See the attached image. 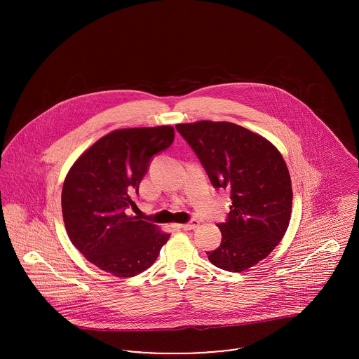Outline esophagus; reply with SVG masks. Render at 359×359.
I'll list each match as a JSON object with an SVG mask.
<instances>
[{"label": "esophagus", "mask_w": 359, "mask_h": 359, "mask_svg": "<svg viewBox=\"0 0 359 359\" xmlns=\"http://www.w3.org/2000/svg\"><path fill=\"white\" fill-rule=\"evenodd\" d=\"M198 225H199V221H198V219H195V218H192L189 222H187V224H181V225H180V228H182V229H185V231H191V229L198 228Z\"/></svg>", "instance_id": "obj_1"}]
</instances>
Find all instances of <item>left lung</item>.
<instances>
[{
  "label": "left lung",
  "instance_id": "8db88e82",
  "mask_svg": "<svg viewBox=\"0 0 359 359\" xmlns=\"http://www.w3.org/2000/svg\"><path fill=\"white\" fill-rule=\"evenodd\" d=\"M215 189L231 191L229 212L217 224L222 239L207 252L215 266L242 272L282 241L292 212V181L279 151L265 138L233 123L177 124Z\"/></svg>",
  "mask_w": 359,
  "mask_h": 359
}]
</instances>
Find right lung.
Segmentation results:
<instances>
[{
  "label": "right lung",
  "instance_id": "1",
  "mask_svg": "<svg viewBox=\"0 0 359 359\" xmlns=\"http://www.w3.org/2000/svg\"><path fill=\"white\" fill-rule=\"evenodd\" d=\"M174 141V128L116 130L81 154L66 175L62 212L72 243L90 262L118 278L148 269L170 238L154 224L126 214L131 195L156 154Z\"/></svg>",
  "mask_w": 359,
  "mask_h": 359
}]
</instances>
